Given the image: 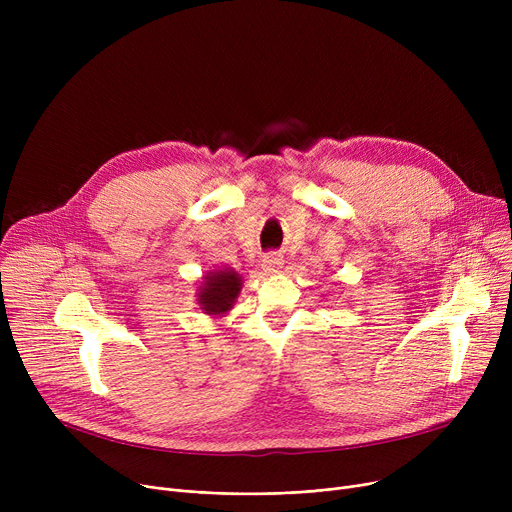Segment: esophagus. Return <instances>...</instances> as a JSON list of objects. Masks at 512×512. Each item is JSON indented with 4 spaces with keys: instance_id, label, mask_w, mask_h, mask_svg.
<instances>
[{
    "instance_id": "34e87169",
    "label": "esophagus",
    "mask_w": 512,
    "mask_h": 512,
    "mask_svg": "<svg viewBox=\"0 0 512 512\" xmlns=\"http://www.w3.org/2000/svg\"><path fill=\"white\" fill-rule=\"evenodd\" d=\"M282 267H284V259H282V255H276V253L265 255L261 261V270L265 274H278Z\"/></svg>"
}]
</instances>
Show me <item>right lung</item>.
<instances>
[{
    "label": "right lung",
    "instance_id": "add662e5",
    "mask_svg": "<svg viewBox=\"0 0 512 512\" xmlns=\"http://www.w3.org/2000/svg\"><path fill=\"white\" fill-rule=\"evenodd\" d=\"M240 290L242 276L236 274L232 267L209 270L195 292L199 309L211 317H224L226 313L232 311Z\"/></svg>",
    "mask_w": 512,
    "mask_h": 512
}]
</instances>
